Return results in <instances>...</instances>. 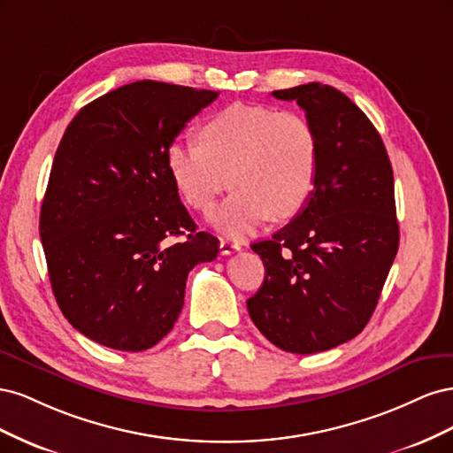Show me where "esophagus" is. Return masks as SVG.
Segmentation results:
<instances>
[{"label":"esophagus","mask_w":453,"mask_h":453,"mask_svg":"<svg viewBox=\"0 0 453 453\" xmlns=\"http://www.w3.org/2000/svg\"><path fill=\"white\" fill-rule=\"evenodd\" d=\"M219 251H221V255H232L234 251H240V243L221 240V243H219Z\"/></svg>","instance_id":"esophagus-1"}]
</instances>
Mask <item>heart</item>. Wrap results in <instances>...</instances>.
I'll use <instances>...</instances> for the list:
<instances>
[{"label":"heart","mask_w":453,"mask_h":453,"mask_svg":"<svg viewBox=\"0 0 453 453\" xmlns=\"http://www.w3.org/2000/svg\"><path fill=\"white\" fill-rule=\"evenodd\" d=\"M166 168L196 211H210L234 187L211 223L242 238L270 215L289 219L304 208L319 173V138L303 113L234 104L203 122L198 145L172 143Z\"/></svg>","instance_id":"1"}]
</instances>
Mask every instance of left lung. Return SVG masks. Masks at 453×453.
Segmentation results:
<instances>
[{"label":"left lung","instance_id":"8db88e82","mask_svg":"<svg viewBox=\"0 0 453 453\" xmlns=\"http://www.w3.org/2000/svg\"><path fill=\"white\" fill-rule=\"evenodd\" d=\"M272 96L306 111L319 173L293 221L251 245L265 281L248 310L273 346L308 355L344 344L372 318L399 250L393 168L378 130L346 94L308 83Z\"/></svg>","mask_w":453,"mask_h":453}]
</instances>
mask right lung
I'll use <instances>...</instances> for the list:
<instances>
[{
    "label": "right lung",
    "mask_w": 453,
    "mask_h": 453,
    "mask_svg": "<svg viewBox=\"0 0 453 453\" xmlns=\"http://www.w3.org/2000/svg\"><path fill=\"white\" fill-rule=\"evenodd\" d=\"M217 96L135 81L85 105L64 132L39 236L64 318L102 346L153 348L180 318L188 272L219 253L166 168L177 134Z\"/></svg>",
    "instance_id": "1"
}]
</instances>
